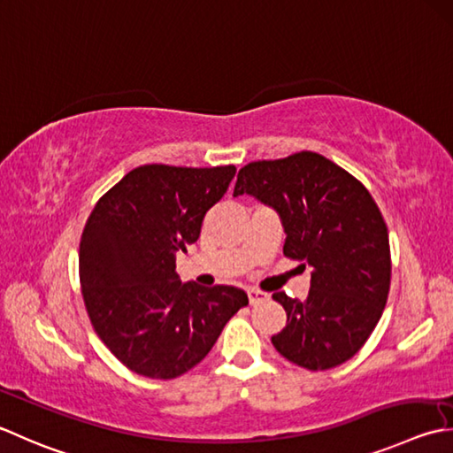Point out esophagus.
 <instances>
[{"label": "esophagus", "instance_id": "1", "mask_svg": "<svg viewBox=\"0 0 453 453\" xmlns=\"http://www.w3.org/2000/svg\"><path fill=\"white\" fill-rule=\"evenodd\" d=\"M247 296H250V304H251V306H255V304H261L263 300H267V298H269L267 292L257 290V288H250V290H247Z\"/></svg>", "mask_w": 453, "mask_h": 453}]
</instances>
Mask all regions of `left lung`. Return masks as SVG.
Listing matches in <instances>:
<instances>
[{"mask_svg": "<svg viewBox=\"0 0 453 453\" xmlns=\"http://www.w3.org/2000/svg\"><path fill=\"white\" fill-rule=\"evenodd\" d=\"M250 194L280 218L282 253L312 269L304 303L273 298L287 326L271 342L310 371L351 359L383 314L391 287L388 232L365 186L318 153L257 161L237 174L234 196Z\"/></svg>", "mask_w": 453, "mask_h": 453, "instance_id": "obj_1", "label": "left lung"}]
</instances>
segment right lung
Segmentation results:
<instances>
[{"instance_id":"1","label":"right lung","mask_w":453,"mask_h":453,"mask_svg":"<svg viewBox=\"0 0 453 453\" xmlns=\"http://www.w3.org/2000/svg\"><path fill=\"white\" fill-rule=\"evenodd\" d=\"M235 166L133 168L92 210L80 242V282L96 334L123 365L174 379L208 356L239 308L235 287L182 282L176 255L200 237L203 216Z\"/></svg>"}]
</instances>
